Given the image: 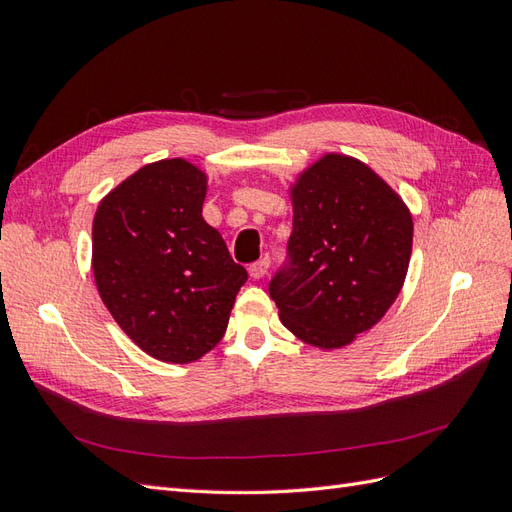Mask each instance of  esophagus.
<instances>
[{"mask_svg": "<svg viewBox=\"0 0 512 512\" xmlns=\"http://www.w3.org/2000/svg\"><path fill=\"white\" fill-rule=\"evenodd\" d=\"M269 256H262L260 260L252 262L250 265V277H254V280H260V277H265L267 271H269Z\"/></svg>", "mask_w": 512, "mask_h": 512, "instance_id": "esophagus-1", "label": "esophagus"}]
</instances>
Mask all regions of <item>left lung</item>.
I'll return each instance as SVG.
<instances>
[{
  "label": "left lung",
  "mask_w": 512,
  "mask_h": 512,
  "mask_svg": "<svg viewBox=\"0 0 512 512\" xmlns=\"http://www.w3.org/2000/svg\"><path fill=\"white\" fill-rule=\"evenodd\" d=\"M288 262L269 294L284 327L322 350L348 346L389 312L412 254V215L367 164L327 153L290 190Z\"/></svg>",
  "instance_id": "obj_1"
}]
</instances>
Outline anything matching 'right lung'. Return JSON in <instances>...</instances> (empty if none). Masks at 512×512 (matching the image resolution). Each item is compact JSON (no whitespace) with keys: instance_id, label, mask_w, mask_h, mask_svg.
I'll list each match as a JSON object with an SVG mask.
<instances>
[{"instance_id":"obj_1","label":"right lung","mask_w":512,"mask_h":512,"mask_svg":"<svg viewBox=\"0 0 512 512\" xmlns=\"http://www.w3.org/2000/svg\"><path fill=\"white\" fill-rule=\"evenodd\" d=\"M207 175L188 160L138 168L98 205L91 267L132 342L164 363L218 346L247 271L203 218Z\"/></svg>"}]
</instances>
